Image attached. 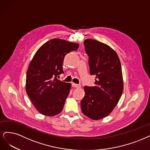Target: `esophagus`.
<instances>
[{
    "mask_svg": "<svg viewBox=\"0 0 150 150\" xmlns=\"http://www.w3.org/2000/svg\"><path fill=\"white\" fill-rule=\"evenodd\" d=\"M71 85H72V86H74V87H75V88H80L81 86V85L76 84L74 83H71Z\"/></svg>",
    "mask_w": 150,
    "mask_h": 150,
    "instance_id": "esophagus-1",
    "label": "esophagus"
}]
</instances>
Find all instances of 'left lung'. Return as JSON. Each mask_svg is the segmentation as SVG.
I'll use <instances>...</instances> for the list:
<instances>
[{
    "mask_svg": "<svg viewBox=\"0 0 150 150\" xmlns=\"http://www.w3.org/2000/svg\"><path fill=\"white\" fill-rule=\"evenodd\" d=\"M83 43L88 55L90 74L95 76V85L84 87L81 110L86 117L97 120L112 112L122 95V67L117 53L108 45L91 38Z\"/></svg>",
    "mask_w": 150,
    "mask_h": 150,
    "instance_id": "left-lung-1",
    "label": "left lung"
}]
</instances>
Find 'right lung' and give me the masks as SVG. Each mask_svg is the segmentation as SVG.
Here are the masks:
<instances>
[{
  "mask_svg": "<svg viewBox=\"0 0 150 150\" xmlns=\"http://www.w3.org/2000/svg\"><path fill=\"white\" fill-rule=\"evenodd\" d=\"M79 48L78 43L54 38L42 45L33 56L26 76V91L41 114L55 116L64 108L71 84L59 78L65 56Z\"/></svg>",
  "mask_w": 150,
  "mask_h": 150,
  "instance_id": "1",
  "label": "right lung"
}]
</instances>
